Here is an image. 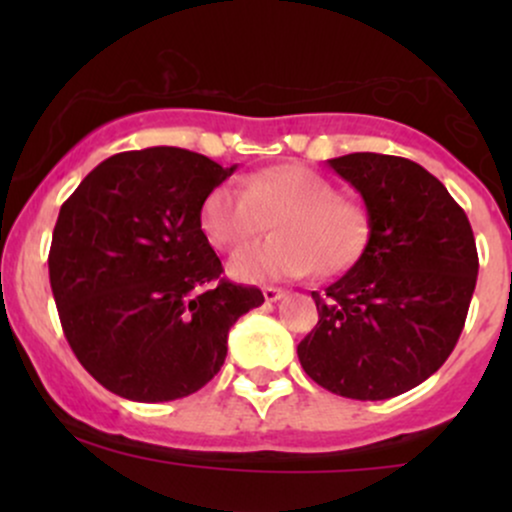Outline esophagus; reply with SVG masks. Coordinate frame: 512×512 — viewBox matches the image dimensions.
I'll return each mask as SVG.
<instances>
[{
  "instance_id": "34e87169",
  "label": "esophagus",
  "mask_w": 512,
  "mask_h": 512,
  "mask_svg": "<svg viewBox=\"0 0 512 512\" xmlns=\"http://www.w3.org/2000/svg\"><path fill=\"white\" fill-rule=\"evenodd\" d=\"M262 293H264V298H267V303H276L286 296L284 289H274V286H267Z\"/></svg>"
}]
</instances>
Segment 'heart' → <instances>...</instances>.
Here are the masks:
<instances>
[{
  "instance_id": "heart-1",
  "label": "heart",
  "mask_w": 512,
  "mask_h": 512,
  "mask_svg": "<svg viewBox=\"0 0 512 512\" xmlns=\"http://www.w3.org/2000/svg\"><path fill=\"white\" fill-rule=\"evenodd\" d=\"M202 231L211 245L238 250L272 221L274 238L238 252L228 274L245 284L298 279L317 267L332 276L356 260L366 240V216L358 204L315 170L274 166L243 182H223L202 204Z\"/></svg>"
}]
</instances>
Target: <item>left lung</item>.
Masks as SVG:
<instances>
[{
	"label": "left lung",
	"instance_id": "obj_1",
	"mask_svg": "<svg viewBox=\"0 0 512 512\" xmlns=\"http://www.w3.org/2000/svg\"><path fill=\"white\" fill-rule=\"evenodd\" d=\"M330 168L361 192L368 243L325 293L315 330L298 344L317 385L349 399H390L448 361L477 286L467 214L409 158L349 154Z\"/></svg>",
	"mask_w": 512,
	"mask_h": 512
}]
</instances>
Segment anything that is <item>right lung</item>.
<instances>
[{"label": "right lung", "mask_w": 512, "mask_h": 512, "mask_svg": "<svg viewBox=\"0 0 512 512\" xmlns=\"http://www.w3.org/2000/svg\"><path fill=\"white\" fill-rule=\"evenodd\" d=\"M236 170L178 146L105 158L62 204L50 286L74 356L105 390L170 402L219 373L228 330L264 303L223 279L202 204Z\"/></svg>", "instance_id": "add662e5"}]
</instances>
